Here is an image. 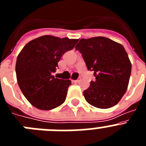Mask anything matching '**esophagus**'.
<instances>
[{"instance_id":"esophagus-1","label":"esophagus","mask_w":146,"mask_h":146,"mask_svg":"<svg viewBox=\"0 0 146 146\" xmlns=\"http://www.w3.org/2000/svg\"><path fill=\"white\" fill-rule=\"evenodd\" d=\"M80 80H81V78H80V77H79V78H78V79H77V80H72V82H74V83H76V82H79Z\"/></svg>"}]
</instances>
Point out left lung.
Wrapping results in <instances>:
<instances>
[{"instance_id":"left-lung-1","label":"left lung","mask_w":146,"mask_h":146,"mask_svg":"<svg viewBox=\"0 0 146 146\" xmlns=\"http://www.w3.org/2000/svg\"><path fill=\"white\" fill-rule=\"evenodd\" d=\"M75 49L96 77L83 91L87 102L102 109L118 104L126 93L131 75V62L124 47L106 37L97 36L82 38Z\"/></svg>"}]
</instances>
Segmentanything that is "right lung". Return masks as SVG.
Returning <instances> with one entry per match:
<instances>
[{
  "label": "right lung",
  "instance_id": "right-lung-1",
  "mask_svg": "<svg viewBox=\"0 0 146 146\" xmlns=\"http://www.w3.org/2000/svg\"><path fill=\"white\" fill-rule=\"evenodd\" d=\"M79 39L43 36L28 42L18 55L16 74L23 95L35 108L52 110L65 102L69 80L55 78L58 63Z\"/></svg>",
  "mask_w": 146,
  "mask_h": 146
}]
</instances>
